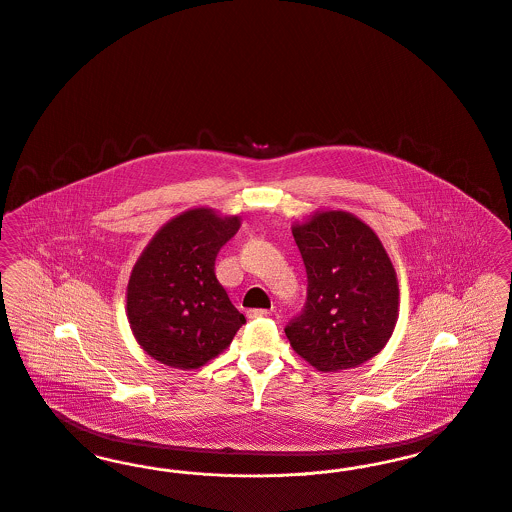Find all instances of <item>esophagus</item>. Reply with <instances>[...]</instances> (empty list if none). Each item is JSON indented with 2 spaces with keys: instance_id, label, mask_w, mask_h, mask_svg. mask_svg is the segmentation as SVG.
<instances>
[{
  "instance_id": "1",
  "label": "esophagus",
  "mask_w": 512,
  "mask_h": 512,
  "mask_svg": "<svg viewBox=\"0 0 512 512\" xmlns=\"http://www.w3.org/2000/svg\"><path fill=\"white\" fill-rule=\"evenodd\" d=\"M269 314H271V310H264V308H254V310H248V312H246V316H248L250 320L268 318Z\"/></svg>"
}]
</instances>
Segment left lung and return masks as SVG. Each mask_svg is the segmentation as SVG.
Listing matches in <instances>:
<instances>
[{
    "instance_id": "1",
    "label": "left lung",
    "mask_w": 512,
    "mask_h": 512,
    "mask_svg": "<svg viewBox=\"0 0 512 512\" xmlns=\"http://www.w3.org/2000/svg\"><path fill=\"white\" fill-rule=\"evenodd\" d=\"M308 275L304 310L285 327L298 356L320 372L358 368L391 339L399 283L374 229L343 210L293 225Z\"/></svg>"
}]
</instances>
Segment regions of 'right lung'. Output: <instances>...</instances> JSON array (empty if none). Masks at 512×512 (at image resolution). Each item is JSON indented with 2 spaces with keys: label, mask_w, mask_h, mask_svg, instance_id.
<instances>
[{
  "label": "right lung",
  "mask_w": 512,
  "mask_h": 512,
  "mask_svg": "<svg viewBox=\"0 0 512 512\" xmlns=\"http://www.w3.org/2000/svg\"><path fill=\"white\" fill-rule=\"evenodd\" d=\"M241 227L239 216L192 208L146 244L127 285L136 343L165 366L196 370L227 349L246 323L216 277V256Z\"/></svg>",
  "instance_id": "1"
}]
</instances>
